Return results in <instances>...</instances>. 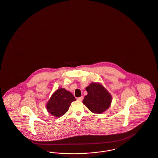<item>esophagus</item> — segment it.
I'll list each match as a JSON object with an SVG mask.
<instances>
[{"instance_id":"34e87169","label":"esophagus","mask_w":158,"mask_h":158,"mask_svg":"<svg viewBox=\"0 0 158 158\" xmlns=\"http://www.w3.org/2000/svg\"><path fill=\"white\" fill-rule=\"evenodd\" d=\"M83 98H84V97H82V96H81V97H78V98H77V100H79V101H82V100H83Z\"/></svg>"}]
</instances>
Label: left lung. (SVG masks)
<instances>
[{
	"mask_svg": "<svg viewBox=\"0 0 158 158\" xmlns=\"http://www.w3.org/2000/svg\"><path fill=\"white\" fill-rule=\"evenodd\" d=\"M88 94L83 103L94 114H102L108 109L112 102V96L105 86L98 82H92L86 87Z\"/></svg>",
	"mask_w": 158,
	"mask_h": 158,
	"instance_id": "1",
	"label": "left lung"
}]
</instances>
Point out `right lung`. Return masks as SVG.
Masks as SVG:
<instances>
[{"instance_id": "obj_1", "label": "right lung", "mask_w": 158, "mask_h": 158, "mask_svg": "<svg viewBox=\"0 0 158 158\" xmlns=\"http://www.w3.org/2000/svg\"><path fill=\"white\" fill-rule=\"evenodd\" d=\"M75 100L76 99L70 91L60 88L52 94L46 107L51 115L59 118L68 111L71 103Z\"/></svg>"}]
</instances>
